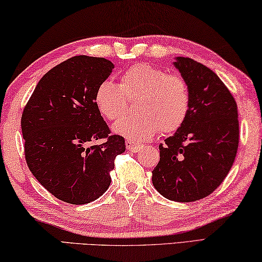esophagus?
I'll use <instances>...</instances> for the list:
<instances>
[{"mask_svg":"<svg viewBox=\"0 0 262 262\" xmlns=\"http://www.w3.org/2000/svg\"><path fill=\"white\" fill-rule=\"evenodd\" d=\"M125 144H126V148L130 152H138V151H140V149H143V147H144L143 145L135 144V143H132V141H130V140H126Z\"/></svg>","mask_w":262,"mask_h":262,"instance_id":"obj_1","label":"esophagus"}]
</instances>
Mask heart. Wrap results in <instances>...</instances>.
Here are the masks:
<instances>
[{
	"mask_svg": "<svg viewBox=\"0 0 262 262\" xmlns=\"http://www.w3.org/2000/svg\"><path fill=\"white\" fill-rule=\"evenodd\" d=\"M127 100H138V115L116 123L114 131L130 141L147 140L159 130L162 134L178 131L190 109V93L186 81L148 63L127 68L119 78V84L103 81L94 94L98 113L110 122L125 116Z\"/></svg>",
	"mask_w": 262,
	"mask_h": 262,
	"instance_id": "1",
	"label": "heart"
}]
</instances>
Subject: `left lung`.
Wrapping results in <instances>:
<instances>
[{
	"label": "left lung",
	"instance_id": "left-lung-1",
	"mask_svg": "<svg viewBox=\"0 0 262 262\" xmlns=\"http://www.w3.org/2000/svg\"><path fill=\"white\" fill-rule=\"evenodd\" d=\"M174 66L190 93L183 125L159 145L160 161L152 182L177 202H194L215 191L232 167L239 143L237 103L215 72L190 58Z\"/></svg>",
	"mask_w": 262,
	"mask_h": 262
}]
</instances>
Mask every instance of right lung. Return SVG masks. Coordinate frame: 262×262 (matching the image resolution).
I'll list each match as a JSON object with an SVG mask.
<instances>
[{"label":"right lung","instance_id":"right-lung-1","mask_svg":"<svg viewBox=\"0 0 262 262\" xmlns=\"http://www.w3.org/2000/svg\"><path fill=\"white\" fill-rule=\"evenodd\" d=\"M114 63L104 58L76 55L39 80L22 114L25 160L54 197L71 204L97 200L108 189L115 158L125 140L110 135L94 94L108 79ZM104 139L101 145H94Z\"/></svg>","mask_w":262,"mask_h":262}]
</instances>
